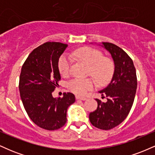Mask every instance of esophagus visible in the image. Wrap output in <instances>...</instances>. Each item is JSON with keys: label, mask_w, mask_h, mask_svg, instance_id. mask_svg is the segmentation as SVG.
<instances>
[{"label": "esophagus", "mask_w": 155, "mask_h": 155, "mask_svg": "<svg viewBox=\"0 0 155 155\" xmlns=\"http://www.w3.org/2000/svg\"><path fill=\"white\" fill-rule=\"evenodd\" d=\"M76 98L77 99V100H81V101L87 100V97H83V96H79V95H76Z\"/></svg>", "instance_id": "obj_1"}]
</instances>
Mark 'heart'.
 I'll list each match as a JSON object with an SVG mask.
<instances>
[{"label": "heart", "mask_w": 155, "mask_h": 155, "mask_svg": "<svg viewBox=\"0 0 155 155\" xmlns=\"http://www.w3.org/2000/svg\"><path fill=\"white\" fill-rule=\"evenodd\" d=\"M74 56L89 65V73L95 78L100 85L106 84L111 79L114 74L113 62L105 58L102 52L91 47H81L76 50ZM71 59L68 54H63L58 61V68L60 74L67 75L69 72ZM95 87L92 79L74 78L68 81V88L71 92L79 95H85Z\"/></svg>", "instance_id": "b5f03b06"}]
</instances>
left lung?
<instances>
[{
	"label": "left lung",
	"instance_id": "obj_1",
	"mask_svg": "<svg viewBox=\"0 0 155 155\" xmlns=\"http://www.w3.org/2000/svg\"><path fill=\"white\" fill-rule=\"evenodd\" d=\"M111 54L114 71L111 82L99 92L107 97L106 103L96 99L97 108L89 118L92 124L101 130H110L119 125L128 115L136 95L137 77L132 59L120 47L108 42L99 44Z\"/></svg>",
	"mask_w": 155,
	"mask_h": 155
}]
</instances>
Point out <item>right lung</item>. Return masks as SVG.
Here are the masks:
<instances>
[{
	"label": "right lung",
	"instance_id": "1",
	"mask_svg": "<svg viewBox=\"0 0 155 155\" xmlns=\"http://www.w3.org/2000/svg\"><path fill=\"white\" fill-rule=\"evenodd\" d=\"M68 44L47 42L28 55L21 70L19 90L25 109L31 120L41 128L58 130L66 123L67 110L75 102L73 93L53 97L60 74V57Z\"/></svg>",
	"mask_w": 155,
	"mask_h": 155
}]
</instances>
